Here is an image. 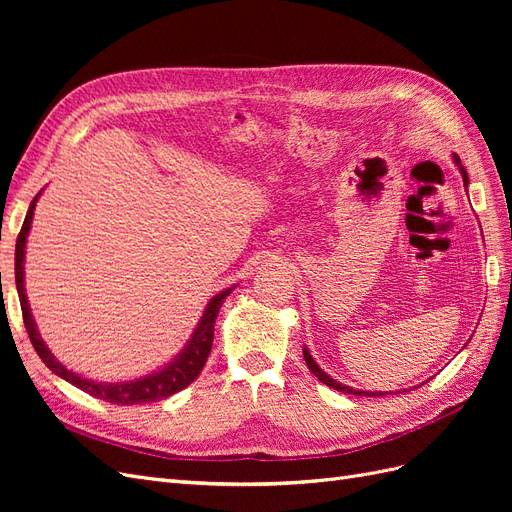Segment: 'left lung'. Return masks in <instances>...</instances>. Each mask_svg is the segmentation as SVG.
<instances>
[{
    "instance_id": "left-lung-1",
    "label": "left lung",
    "mask_w": 512,
    "mask_h": 512,
    "mask_svg": "<svg viewBox=\"0 0 512 512\" xmlns=\"http://www.w3.org/2000/svg\"><path fill=\"white\" fill-rule=\"evenodd\" d=\"M453 162H455V166L459 168V173H461V177H463V185H470V177H468V173H466V168H463V164H461V160H459V156L457 153H453ZM303 359H305V363H307V367H309V371H312V374L320 380V382H324L327 386H331V389H335V391H339V393H350V395H365V397H382V395H389V391H356V389H352V386H346V384H342V382H337V380H333L327 371L324 369H320V365L314 361V356H312V352L307 350V346H303ZM416 389V386H414Z\"/></svg>"
}]
</instances>
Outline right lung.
Listing matches in <instances>:
<instances>
[{
    "instance_id": "1",
    "label": "right lung",
    "mask_w": 512,
    "mask_h": 512,
    "mask_svg": "<svg viewBox=\"0 0 512 512\" xmlns=\"http://www.w3.org/2000/svg\"><path fill=\"white\" fill-rule=\"evenodd\" d=\"M40 194L42 192H38L36 198L32 200V205H29L23 228L17 237V250H14V280H17V292H19V301H21V309H23V322H25L27 335H29V339H32V344L42 359V363L59 378H64L66 382L74 384L76 389H81L89 395L108 401V404H117V406L149 404V401H160V399H166L170 395L183 391L185 386L192 384L198 378L200 371H203V367L207 363V356L213 346L215 318H218L220 307L224 305L226 297L232 290H235L237 284L222 290L220 294H215L213 299H209L203 316H200L194 333L188 339V344L181 348V352L175 356V359H170L166 365L158 367L156 371H151V374H145V376L134 378V380H123V382H98V380H91V378L76 374V371L68 369L64 363L57 361V356L49 350V346L44 344V339L36 327V320L32 316V309H29L27 292H25V245H27V235H29V228H32L34 209H36Z\"/></svg>"
}]
</instances>
